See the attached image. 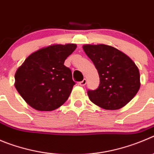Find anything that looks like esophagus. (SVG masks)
<instances>
[{"mask_svg": "<svg viewBox=\"0 0 154 154\" xmlns=\"http://www.w3.org/2000/svg\"><path fill=\"white\" fill-rule=\"evenodd\" d=\"M86 84H87V80H86V79H84L81 82H79L78 85L81 86V87H84V86L86 85Z\"/></svg>", "mask_w": 154, "mask_h": 154, "instance_id": "1", "label": "esophagus"}]
</instances>
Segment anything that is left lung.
I'll use <instances>...</instances> for the list:
<instances>
[{
  "mask_svg": "<svg viewBox=\"0 0 154 154\" xmlns=\"http://www.w3.org/2000/svg\"><path fill=\"white\" fill-rule=\"evenodd\" d=\"M83 48L100 76L98 88L87 92L90 101L106 110L124 107L140 89L138 67L128 56L110 45L87 44Z\"/></svg>",
  "mask_w": 154,
  "mask_h": 154,
  "instance_id": "8db88e82",
  "label": "left lung"
}]
</instances>
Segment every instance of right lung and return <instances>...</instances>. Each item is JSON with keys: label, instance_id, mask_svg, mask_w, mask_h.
I'll return each mask as SVG.
<instances>
[{"label": "right lung", "instance_id": "obj_1", "mask_svg": "<svg viewBox=\"0 0 154 154\" xmlns=\"http://www.w3.org/2000/svg\"><path fill=\"white\" fill-rule=\"evenodd\" d=\"M76 44H54L32 53L15 74L16 89L34 109L50 112L68 99L75 82L64 61Z\"/></svg>", "mask_w": 154, "mask_h": 154}]
</instances>
